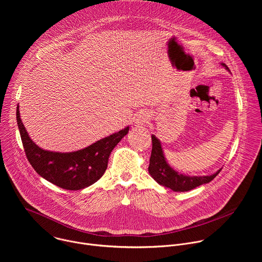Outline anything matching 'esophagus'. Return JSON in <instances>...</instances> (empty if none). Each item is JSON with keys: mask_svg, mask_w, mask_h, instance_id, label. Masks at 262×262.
I'll use <instances>...</instances> for the list:
<instances>
[{"mask_svg": "<svg viewBox=\"0 0 262 262\" xmlns=\"http://www.w3.org/2000/svg\"><path fill=\"white\" fill-rule=\"evenodd\" d=\"M149 119V115L146 112H140L139 114L136 115L135 117V123L136 126H142L143 124H145Z\"/></svg>", "mask_w": 262, "mask_h": 262, "instance_id": "obj_1", "label": "esophagus"}]
</instances>
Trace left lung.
<instances>
[{
  "label": "left lung",
  "mask_w": 262,
  "mask_h": 262,
  "mask_svg": "<svg viewBox=\"0 0 262 262\" xmlns=\"http://www.w3.org/2000/svg\"><path fill=\"white\" fill-rule=\"evenodd\" d=\"M222 65L227 70H229L227 65L224 63H222ZM151 139L152 150L150 160H149V174L151 175V177L159 184L166 186V188L174 192H188L197 188V186L201 184L208 183L222 170L220 169L215 173L207 176H190L181 174L175 171L173 168H171L170 165L167 163L160 140L155 135L151 136Z\"/></svg>",
  "instance_id": "left-lung-1"
}]
</instances>
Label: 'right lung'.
Here are the masks:
<instances>
[{"mask_svg": "<svg viewBox=\"0 0 262 262\" xmlns=\"http://www.w3.org/2000/svg\"><path fill=\"white\" fill-rule=\"evenodd\" d=\"M16 121L27 159L34 170L48 181L69 191L82 190L96 182L106 170L112 150L129 130L126 126L78 151L54 152L32 141L21 122L18 106Z\"/></svg>", "mask_w": 262, "mask_h": 262, "instance_id": "obj_1", "label": "right lung"}]
</instances>
